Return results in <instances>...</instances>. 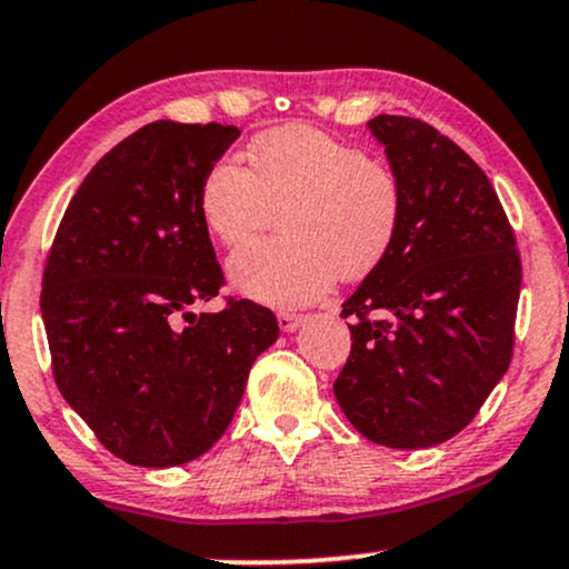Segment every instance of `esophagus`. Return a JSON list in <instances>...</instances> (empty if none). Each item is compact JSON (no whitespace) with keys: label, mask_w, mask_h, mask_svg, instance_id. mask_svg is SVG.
<instances>
[{"label":"esophagus","mask_w":569,"mask_h":569,"mask_svg":"<svg viewBox=\"0 0 569 569\" xmlns=\"http://www.w3.org/2000/svg\"><path fill=\"white\" fill-rule=\"evenodd\" d=\"M301 322H305V315L278 312V326H280V330H283V333H293V330H297Z\"/></svg>","instance_id":"obj_1"}]
</instances>
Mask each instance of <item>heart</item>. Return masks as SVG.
Segmentation results:
<instances>
[{
	"mask_svg": "<svg viewBox=\"0 0 569 569\" xmlns=\"http://www.w3.org/2000/svg\"><path fill=\"white\" fill-rule=\"evenodd\" d=\"M249 168L210 164L199 186L207 231L241 247L283 212L286 239L249 243L228 262L233 286L276 307L320 299L336 278L359 280L380 268L405 218L399 176L362 149L301 123L257 136Z\"/></svg>",
	"mask_w": 569,
	"mask_h": 569,
	"instance_id": "heart-1",
	"label": "heart"
}]
</instances>
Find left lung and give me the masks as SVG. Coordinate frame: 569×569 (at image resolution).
Listing matches in <instances>:
<instances>
[{
    "label": "left lung",
    "mask_w": 569,
    "mask_h": 569,
    "mask_svg": "<svg viewBox=\"0 0 569 569\" xmlns=\"http://www.w3.org/2000/svg\"><path fill=\"white\" fill-rule=\"evenodd\" d=\"M405 189L397 243L343 301L351 355L338 407L365 438L426 449L472 422L505 378L515 347L522 264L491 181L433 126L378 114Z\"/></svg>",
    "instance_id": "1"
}]
</instances>
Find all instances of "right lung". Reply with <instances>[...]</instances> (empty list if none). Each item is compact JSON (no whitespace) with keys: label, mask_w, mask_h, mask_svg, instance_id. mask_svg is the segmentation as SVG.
I'll return each mask as SVG.
<instances>
[{"label":"right lung","mask_w":569,"mask_h":569,"mask_svg":"<svg viewBox=\"0 0 569 569\" xmlns=\"http://www.w3.org/2000/svg\"><path fill=\"white\" fill-rule=\"evenodd\" d=\"M239 133L139 128L83 178L49 249L41 318L54 383L128 465L176 467L212 449L278 338L276 315L249 299L191 312L226 283L199 186Z\"/></svg>","instance_id":"add662e5"}]
</instances>
